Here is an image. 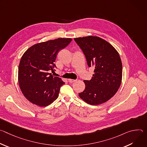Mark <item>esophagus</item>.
Here are the masks:
<instances>
[{
	"instance_id": "34e87169",
	"label": "esophagus",
	"mask_w": 147,
	"mask_h": 147,
	"mask_svg": "<svg viewBox=\"0 0 147 147\" xmlns=\"http://www.w3.org/2000/svg\"><path fill=\"white\" fill-rule=\"evenodd\" d=\"M68 80H69V82H74L76 81V80H73V79H69Z\"/></svg>"
}]
</instances>
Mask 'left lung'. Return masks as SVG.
<instances>
[{
  "label": "left lung",
  "mask_w": 147,
  "mask_h": 147,
  "mask_svg": "<svg viewBox=\"0 0 147 147\" xmlns=\"http://www.w3.org/2000/svg\"><path fill=\"white\" fill-rule=\"evenodd\" d=\"M84 54L89 67H93L91 80H84L86 88L79 96L91 105L109 100L118 91L122 79V63L117 51L105 40L88 36L74 39Z\"/></svg>",
  "instance_id": "8db88e82"
}]
</instances>
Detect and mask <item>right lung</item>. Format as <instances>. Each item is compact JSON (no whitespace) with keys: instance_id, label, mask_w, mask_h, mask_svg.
<instances>
[{"instance_id":"right-lung-1","label":"right lung","mask_w":147,"mask_h":147,"mask_svg":"<svg viewBox=\"0 0 147 147\" xmlns=\"http://www.w3.org/2000/svg\"><path fill=\"white\" fill-rule=\"evenodd\" d=\"M71 38H57L34 45L23 54L18 66L21 91L30 102L39 107L48 106L59 96L65 82L49 70H55L57 53L66 47Z\"/></svg>"}]
</instances>
